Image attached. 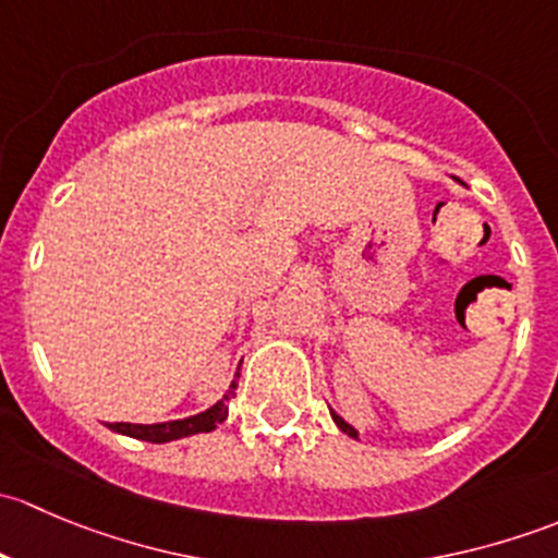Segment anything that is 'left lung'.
<instances>
[{"mask_svg": "<svg viewBox=\"0 0 558 558\" xmlns=\"http://www.w3.org/2000/svg\"><path fill=\"white\" fill-rule=\"evenodd\" d=\"M331 421H335V424H337V426H340V429H342V432H345V435H348V437H359V432H356V429H353V426H351V424H348V421H345V418H340V415H337V413H335V410H331Z\"/></svg>", "mask_w": 558, "mask_h": 558, "instance_id": "obj_1", "label": "left lung"}]
</instances>
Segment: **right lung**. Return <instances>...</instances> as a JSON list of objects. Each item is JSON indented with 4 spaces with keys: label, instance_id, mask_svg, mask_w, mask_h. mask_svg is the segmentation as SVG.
I'll return each instance as SVG.
<instances>
[{
    "label": "right lung",
    "instance_id": "1",
    "mask_svg": "<svg viewBox=\"0 0 558 558\" xmlns=\"http://www.w3.org/2000/svg\"><path fill=\"white\" fill-rule=\"evenodd\" d=\"M238 375H234L232 386L227 388V393H223L213 408L202 410V413L196 415H189V418L161 421V424H123L121 421V424H107V426H110L112 432H118V435H126V437H134V440H145V442H172V440H180V437L213 432L218 424L227 421L229 402H232L234 391H238Z\"/></svg>",
    "mask_w": 558,
    "mask_h": 558
}]
</instances>
